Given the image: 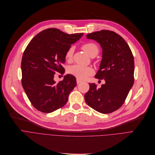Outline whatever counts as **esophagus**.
I'll use <instances>...</instances> for the list:
<instances>
[{"mask_svg": "<svg viewBox=\"0 0 155 155\" xmlns=\"http://www.w3.org/2000/svg\"><path fill=\"white\" fill-rule=\"evenodd\" d=\"M76 82H77V84H79V83H81L82 81H81V80H79V79H78V78H77V80H76Z\"/></svg>", "mask_w": 155, "mask_h": 155, "instance_id": "1", "label": "esophagus"}]
</instances>
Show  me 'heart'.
Listing matches in <instances>:
<instances>
[{
    "mask_svg": "<svg viewBox=\"0 0 155 155\" xmlns=\"http://www.w3.org/2000/svg\"><path fill=\"white\" fill-rule=\"evenodd\" d=\"M82 49L90 57H95L99 52L98 47L94 43H85L82 46ZM74 49L69 48L66 51L65 58L66 61H70L72 58ZM68 72L72 76L76 77L79 80H84L94 74V69L90 66H82L79 65H73L68 68Z\"/></svg>",
    "mask_w": 155,
    "mask_h": 155,
    "instance_id": "1",
    "label": "heart"
}]
</instances>
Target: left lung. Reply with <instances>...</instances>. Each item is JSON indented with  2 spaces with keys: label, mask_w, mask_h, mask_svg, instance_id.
<instances>
[{
  "label": "left lung",
  "mask_w": 155,
  "mask_h": 155,
  "mask_svg": "<svg viewBox=\"0 0 155 155\" xmlns=\"http://www.w3.org/2000/svg\"><path fill=\"white\" fill-rule=\"evenodd\" d=\"M86 38L97 41L103 50L100 69L94 77L104 79L105 83L100 88L90 83L85 101L100 113H112L124 104L133 86V55L126 41L114 31H95L87 34Z\"/></svg>",
  "instance_id": "left-lung-1"
}]
</instances>
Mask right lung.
<instances>
[{
  "label": "right lung",
  "mask_w": 155,
  "mask_h": 155,
  "mask_svg": "<svg viewBox=\"0 0 155 155\" xmlns=\"http://www.w3.org/2000/svg\"><path fill=\"white\" fill-rule=\"evenodd\" d=\"M83 33L69 35L57 28L46 29L36 35L26 47L21 61V83L33 106L43 113H51L64 106L76 79L64 76L57 83L55 73L63 74L66 51Z\"/></svg>",
  "instance_id": "right-lung-1"
}]
</instances>
